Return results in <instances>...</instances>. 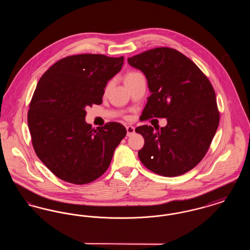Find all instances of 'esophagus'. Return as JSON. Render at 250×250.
<instances>
[{
	"mask_svg": "<svg viewBox=\"0 0 250 250\" xmlns=\"http://www.w3.org/2000/svg\"><path fill=\"white\" fill-rule=\"evenodd\" d=\"M126 132H127V136L129 137L132 134L135 133V127L132 125H127L126 126Z\"/></svg>",
	"mask_w": 250,
	"mask_h": 250,
	"instance_id": "esophagus-1",
	"label": "esophagus"
}]
</instances>
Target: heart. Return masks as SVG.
I'll use <instances>...</instances> for the list:
<instances>
[{
  "label": "heart",
  "instance_id": "b5f03b06",
  "mask_svg": "<svg viewBox=\"0 0 250 250\" xmlns=\"http://www.w3.org/2000/svg\"><path fill=\"white\" fill-rule=\"evenodd\" d=\"M140 75H142V74H140V73H138V72H129V73L126 74V76H125V82L129 81L131 79H134V78H136V77H138V76H140Z\"/></svg>",
  "mask_w": 250,
  "mask_h": 250
}]
</instances>
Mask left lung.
<instances>
[{
    "label": "left lung",
    "mask_w": 250,
    "mask_h": 250,
    "mask_svg": "<svg viewBox=\"0 0 250 250\" xmlns=\"http://www.w3.org/2000/svg\"><path fill=\"white\" fill-rule=\"evenodd\" d=\"M127 62L145 75L151 93L142 119L167 118L166 126L156 131L151 125L136 128L144 139L140 160L165 177L189 171L207 153L218 127L212 84L190 59L173 48H153Z\"/></svg>",
    "instance_id": "left-lung-1"
}]
</instances>
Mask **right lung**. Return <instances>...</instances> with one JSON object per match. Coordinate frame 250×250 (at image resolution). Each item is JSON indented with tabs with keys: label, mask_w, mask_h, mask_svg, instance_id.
<instances>
[{
	"label": "right lung",
	"mask_w": 250,
	"mask_h": 250,
	"mask_svg": "<svg viewBox=\"0 0 250 250\" xmlns=\"http://www.w3.org/2000/svg\"><path fill=\"white\" fill-rule=\"evenodd\" d=\"M123 63V56L73 55L55 62L40 78L28 125L38 158L58 178L84 185L107 170L126 129L115 122L92 128L85 122V108L102 103L107 82Z\"/></svg>",
	"instance_id": "obj_1"
}]
</instances>
